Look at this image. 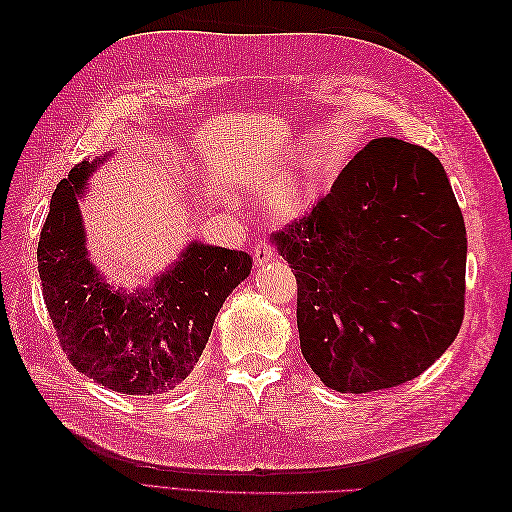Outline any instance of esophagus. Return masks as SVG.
I'll list each match as a JSON object with an SVG mask.
<instances>
[{
	"instance_id": "34e87169",
	"label": "esophagus",
	"mask_w": 512,
	"mask_h": 512,
	"mask_svg": "<svg viewBox=\"0 0 512 512\" xmlns=\"http://www.w3.org/2000/svg\"><path fill=\"white\" fill-rule=\"evenodd\" d=\"M277 258V250L275 245L269 243V241H258L254 245V262L256 265H269V262H273Z\"/></svg>"
}]
</instances>
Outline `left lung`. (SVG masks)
<instances>
[{"mask_svg": "<svg viewBox=\"0 0 512 512\" xmlns=\"http://www.w3.org/2000/svg\"><path fill=\"white\" fill-rule=\"evenodd\" d=\"M273 243L297 277L301 352L329 389H391L455 342L466 224L425 147L374 138Z\"/></svg>", "mask_w": 512, "mask_h": 512, "instance_id": "1", "label": "left lung"}]
</instances>
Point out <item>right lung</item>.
Wrapping results in <instances>:
<instances>
[{
    "label": "right lung",
    "mask_w": 512,
    "mask_h": 512,
    "mask_svg": "<svg viewBox=\"0 0 512 512\" xmlns=\"http://www.w3.org/2000/svg\"><path fill=\"white\" fill-rule=\"evenodd\" d=\"M102 160L59 181L38 241V273L61 348L76 371L126 395H162L192 374L226 297L252 271L245 252L190 243L149 288L121 292L87 258L76 196Z\"/></svg>",
    "instance_id": "add662e5"
}]
</instances>
